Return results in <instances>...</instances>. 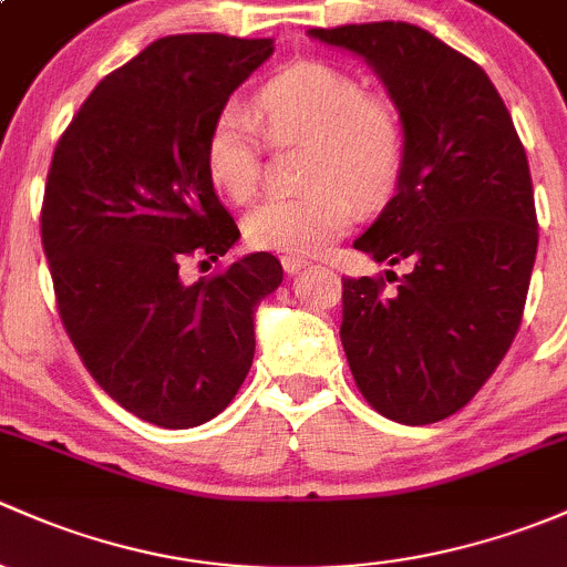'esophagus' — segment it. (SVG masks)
Instances as JSON below:
<instances>
[{
  "label": "esophagus",
  "mask_w": 567,
  "mask_h": 567,
  "mask_svg": "<svg viewBox=\"0 0 567 567\" xmlns=\"http://www.w3.org/2000/svg\"><path fill=\"white\" fill-rule=\"evenodd\" d=\"M281 265H284V270L289 272V276H295V272H300L302 267L308 265V259H300V256H284Z\"/></svg>",
  "instance_id": "1"
}]
</instances>
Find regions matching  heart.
Segmentation results:
<instances>
[{
	"label": "heart",
	"mask_w": 567,
	"mask_h": 567,
	"mask_svg": "<svg viewBox=\"0 0 567 567\" xmlns=\"http://www.w3.org/2000/svg\"><path fill=\"white\" fill-rule=\"evenodd\" d=\"M256 120L276 147L311 142L306 194L270 196L245 218V240L284 256H317L354 218V198L373 204L393 190L406 161L399 103L365 90L360 75L324 60L278 70L254 97ZM204 168L215 188L248 202L261 179L254 116L237 103L215 111L204 133Z\"/></svg>",
	"instance_id": "1"
}]
</instances>
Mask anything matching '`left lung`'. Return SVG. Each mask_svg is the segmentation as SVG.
<instances>
[{
  "label": "left lung",
  "instance_id": "8db88e82",
  "mask_svg": "<svg viewBox=\"0 0 567 567\" xmlns=\"http://www.w3.org/2000/svg\"><path fill=\"white\" fill-rule=\"evenodd\" d=\"M308 34L363 56L404 114L399 185L354 248L410 270L343 278L341 343L373 410L436 423L470 404L522 324L538 254L527 153L483 68L425 29Z\"/></svg>",
  "mask_w": 567,
  "mask_h": 567
}]
</instances>
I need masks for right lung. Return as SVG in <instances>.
Returning <instances> with one entry per match:
<instances>
[{
	"instance_id": "add662e5",
	"label": "right lung",
	"mask_w": 567,
	"mask_h": 567,
	"mask_svg": "<svg viewBox=\"0 0 567 567\" xmlns=\"http://www.w3.org/2000/svg\"><path fill=\"white\" fill-rule=\"evenodd\" d=\"M270 54L267 38L155 40L92 90L51 157L40 237L62 324L111 399L161 429L229 406L254 363L256 306L284 281L265 250L183 281L185 261H215L240 237L204 133Z\"/></svg>"
}]
</instances>
